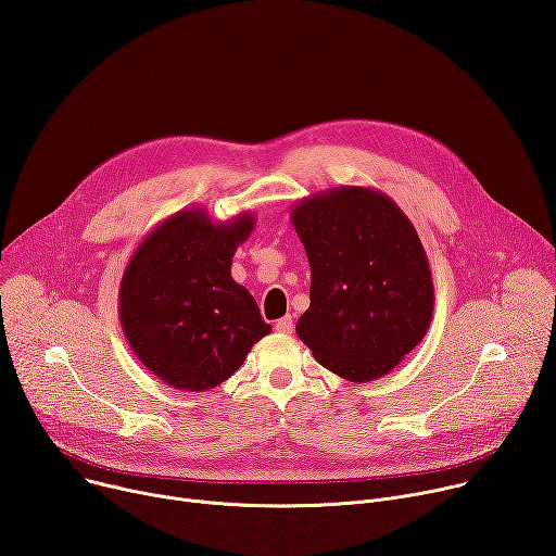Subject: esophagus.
<instances>
[{
	"mask_svg": "<svg viewBox=\"0 0 556 556\" xmlns=\"http://www.w3.org/2000/svg\"><path fill=\"white\" fill-rule=\"evenodd\" d=\"M276 331H278V333H282V336H289V333L293 331V318H291V316L280 318V320L276 323Z\"/></svg>",
	"mask_w": 556,
	"mask_h": 556,
	"instance_id": "esophagus-1",
	"label": "esophagus"
}]
</instances>
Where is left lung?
<instances>
[{
  "label": "left lung",
  "mask_w": 556,
  "mask_h": 556,
  "mask_svg": "<svg viewBox=\"0 0 556 556\" xmlns=\"http://www.w3.org/2000/svg\"><path fill=\"white\" fill-rule=\"evenodd\" d=\"M312 267L309 309L295 333L352 382L390 374L430 329L434 282L399 204L367 187L318 191L291 208Z\"/></svg>",
  "instance_id": "1"
}]
</instances>
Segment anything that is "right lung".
<instances>
[{"mask_svg":"<svg viewBox=\"0 0 556 556\" xmlns=\"http://www.w3.org/2000/svg\"><path fill=\"white\" fill-rule=\"evenodd\" d=\"M255 227L249 211L213 220L182 208L134 251L119 282V323L138 361L174 390L225 382L271 331L255 298L231 278V261Z\"/></svg>","mask_w":556,"mask_h":556,"instance_id":"add662e5","label":"right lung"}]
</instances>
